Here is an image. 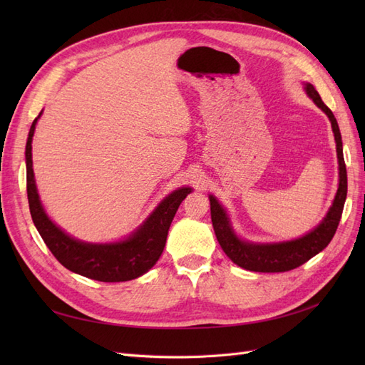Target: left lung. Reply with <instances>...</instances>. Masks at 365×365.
I'll list each match as a JSON object with an SVG mask.
<instances>
[{
    "label": "left lung",
    "instance_id": "1",
    "mask_svg": "<svg viewBox=\"0 0 365 365\" xmlns=\"http://www.w3.org/2000/svg\"><path fill=\"white\" fill-rule=\"evenodd\" d=\"M306 94L312 98L314 103L322 108L332 123V130L336 141V155L339 164V184L338 192L332 207L329 208L326 217L322 220V224L315 227L311 233L298 237L295 240L279 242V244H251V242L240 240L231 228L230 219L225 213L224 207L217 202L213 195H210V212H212V222L215 228V235L219 242L220 248L224 250L227 256L233 260L237 267L256 271V272H284L291 271L306 263L309 259H312L315 254L323 251L338 228L339 219L344 208L346 196H347V170L344 155H342V141L341 132L336 123L334 113L324 105L322 97L317 93L315 88L311 83L304 86Z\"/></svg>",
    "mask_w": 365,
    "mask_h": 365
}]
</instances>
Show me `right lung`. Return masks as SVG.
<instances>
[{
  "label": "right lung",
  "instance_id": "1",
  "mask_svg": "<svg viewBox=\"0 0 365 365\" xmlns=\"http://www.w3.org/2000/svg\"><path fill=\"white\" fill-rule=\"evenodd\" d=\"M41 114L33 120L29 132L26 165L30 215L42 240L65 268L88 279L108 283L128 282L148 272L160 259L173 216L184 197L192 192L190 187H181L172 192L145 220V224L125 240L114 244H86L77 240L53 222L39 201L33 175L31 140Z\"/></svg>",
  "mask_w": 365,
  "mask_h": 365
}]
</instances>
